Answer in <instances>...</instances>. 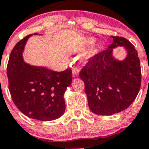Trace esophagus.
Returning <instances> with one entry per match:
<instances>
[{
	"mask_svg": "<svg viewBox=\"0 0 149 149\" xmlns=\"http://www.w3.org/2000/svg\"><path fill=\"white\" fill-rule=\"evenodd\" d=\"M72 71L73 77H76L79 76V69H78V68H73Z\"/></svg>",
	"mask_w": 149,
	"mask_h": 149,
	"instance_id": "esophagus-1",
	"label": "esophagus"
}]
</instances>
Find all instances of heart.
<instances>
[{"mask_svg": "<svg viewBox=\"0 0 149 149\" xmlns=\"http://www.w3.org/2000/svg\"><path fill=\"white\" fill-rule=\"evenodd\" d=\"M95 38H88V39H86L85 41V47H90V46L93 45V44H95ZM96 53H97V50L95 49H92L88 50V51L84 54L83 56H82V62H83V63H87V62H88L92 58L94 57L95 55L96 54Z\"/></svg>", "mask_w": 149, "mask_h": 149, "instance_id": "obj_1", "label": "heart"}]
</instances>
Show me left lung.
Returning <instances> with one entry per match:
<instances>
[{
    "label": "left lung",
    "instance_id": "obj_1",
    "mask_svg": "<svg viewBox=\"0 0 149 149\" xmlns=\"http://www.w3.org/2000/svg\"><path fill=\"white\" fill-rule=\"evenodd\" d=\"M112 37L113 44L92 58L79 72L89 108L99 116H111L128 108L141 87L140 60L134 46L125 38ZM117 47L126 52L124 59L113 54Z\"/></svg>",
    "mask_w": 149,
    "mask_h": 149
}]
</instances>
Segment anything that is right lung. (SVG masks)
Segmentation results:
<instances>
[{
	"label": "right lung",
	"mask_w": 149,
	"mask_h": 149,
	"mask_svg": "<svg viewBox=\"0 0 149 149\" xmlns=\"http://www.w3.org/2000/svg\"><path fill=\"white\" fill-rule=\"evenodd\" d=\"M32 35L18 41L10 53L7 66L9 91L15 105L25 116L41 121L56 120L65 111L64 95L72 83V70L59 72L26 63L23 54Z\"/></svg>",
	"instance_id": "obj_1"
}]
</instances>
